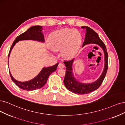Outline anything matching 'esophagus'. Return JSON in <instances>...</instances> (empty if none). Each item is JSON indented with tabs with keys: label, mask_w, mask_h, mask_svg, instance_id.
Returning <instances> with one entry per match:
<instances>
[{
	"label": "esophagus",
	"mask_w": 125,
	"mask_h": 125,
	"mask_svg": "<svg viewBox=\"0 0 125 125\" xmlns=\"http://www.w3.org/2000/svg\"><path fill=\"white\" fill-rule=\"evenodd\" d=\"M64 67H65V65H64V64L63 63H60L59 64V65H58V67H59V68H64Z\"/></svg>",
	"instance_id": "1"
}]
</instances>
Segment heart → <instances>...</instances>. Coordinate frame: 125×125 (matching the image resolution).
<instances>
[{
    "label": "heart",
    "instance_id": "obj_1",
    "mask_svg": "<svg viewBox=\"0 0 125 125\" xmlns=\"http://www.w3.org/2000/svg\"><path fill=\"white\" fill-rule=\"evenodd\" d=\"M82 37L79 32L73 29H66L54 32L48 38V44L52 50H62L65 58L73 57L80 48Z\"/></svg>",
    "mask_w": 125,
    "mask_h": 125
}]
</instances>
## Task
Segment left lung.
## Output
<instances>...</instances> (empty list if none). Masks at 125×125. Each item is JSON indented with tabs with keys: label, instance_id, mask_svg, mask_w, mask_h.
<instances>
[{
	"label": "left lung",
	"instance_id": "left-lung-1",
	"mask_svg": "<svg viewBox=\"0 0 125 125\" xmlns=\"http://www.w3.org/2000/svg\"><path fill=\"white\" fill-rule=\"evenodd\" d=\"M83 29L85 27L86 29V37L84 38V41L83 42V46L86 44L89 43H95L98 44L101 47L104 52V57H105V66L102 75L100 78L93 83L84 84L80 83L74 77L73 74L72 73V66L73 64L74 59L68 61H64V63L66 67V74L65 78L64 79V85L67 89L76 94H87L94 91L100 87L105 77L108 68V53L106 50V47L104 42L100 39L98 34L91 28L88 26H82Z\"/></svg>",
	"mask_w": 125,
	"mask_h": 125
}]
</instances>
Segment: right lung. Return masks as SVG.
<instances>
[{"label": "right lung", "mask_w": 125, "mask_h": 125, "mask_svg": "<svg viewBox=\"0 0 125 125\" xmlns=\"http://www.w3.org/2000/svg\"><path fill=\"white\" fill-rule=\"evenodd\" d=\"M42 26H34L30 27L24 33L18 36L15 38V41L13 42L12 45L10 48L8 54V59L12 49L15 45V44L19 41H22V40H36V41L42 42L45 41L43 35L42 33ZM58 64L59 63H58L53 66L43 68L35 78L30 80V81L26 82H20L17 81V80H16L13 78L10 72L9 74L12 80L20 88L25 90H34L39 89V88H42L45 85L49 75L52 72H53L57 70Z\"/></svg>", "instance_id": "add662e5"}]
</instances>
